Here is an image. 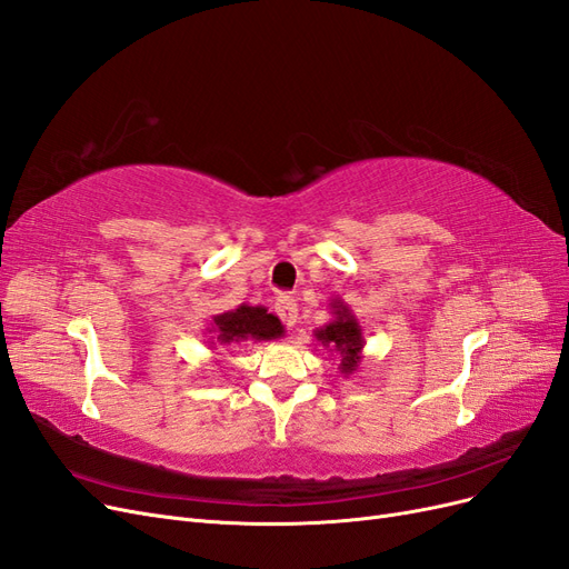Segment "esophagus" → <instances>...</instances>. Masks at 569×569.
<instances>
[{"mask_svg": "<svg viewBox=\"0 0 569 569\" xmlns=\"http://www.w3.org/2000/svg\"><path fill=\"white\" fill-rule=\"evenodd\" d=\"M276 312H278L280 320H282L287 327H293V322H297V318H299L297 301H293L291 297H287V293H280V297H278V301H276Z\"/></svg>", "mask_w": 569, "mask_h": 569, "instance_id": "obj_1", "label": "esophagus"}]
</instances>
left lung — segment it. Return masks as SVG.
I'll use <instances>...</instances> for the list:
<instances>
[{"label":"left lung","mask_w":569,"mask_h":569,"mask_svg":"<svg viewBox=\"0 0 569 569\" xmlns=\"http://www.w3.org/2000/svg\"><path fill=\"white\" fill-rule=\"evenodd\" d=\"M331 322L312 331V337L318 339L329 352L339 356V371L343 377H350L352 371H358L362 362V348H365V329L356 312L350 310L343 299H331Z\"/></svg>","instance_id":"8db88e82"}]
</instances>
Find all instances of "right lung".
Segmentation results:
<instances>
[{
  "mask_svg": "<svg viewBox=\"0 0 569 569\" xmlns=\"http://www.w3.org/2000/svg\"><path fill=\"white\" fill-rule=\"evenodd\" d=\"M204 335L211 350L226 346H240L242 341H272L284 337V325L278 316L268 312L266 306H249L242 303L232 310L219 312L207 325Z\"/></svg>",
  "mask_w": 569,
  "mask_h": 569,
  "instance_id": "1",
  "label": "right lung"
}]
</instances>
